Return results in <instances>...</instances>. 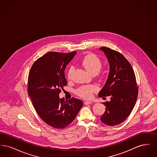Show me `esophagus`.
<instances>
[{
    "instance_id": "obj_1",
    "label": "esophagus",
    "mask_w": 157,
    "mask_h": 157,
    "mask_svg": "<svg viewBox=\"0 0 157 157\" xmlns=\"http://www.w3.org/2000/svg\"><path fill=\"white\" fill-rule=\"evenodd\" d=\"M92 102H91V101H85V102H84V104L85 105H89L91 104Z\"/></svg>"
}]
</instances>
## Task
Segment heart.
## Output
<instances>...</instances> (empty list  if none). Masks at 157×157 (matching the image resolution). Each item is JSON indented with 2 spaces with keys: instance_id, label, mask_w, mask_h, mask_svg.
Masks as SVG:
<instances>
[{
  "instance_id": "b5f03b06",
  "label": "heart",
  "mask_w": 157,
  "mask_h": 157,
  "mask_svg": "<svg viewBox=\"0 0 157 157\" xmlns=\"http://www.w3.org/2000/svg\"><path fill=\"white\" fill-rule=\"evenodd\" d=\"M82 65L85 69L90 74L96 75L99 72L102 67L101 60L94 54H88L86 55L82 60ZM74 67H70L67 72V77L71 78L73 72ZM98 90V87L95 85H85L82 86L76 90L77 94L81 97L88 99L92 97V94Z\"/></svg>"
}]
</instances>
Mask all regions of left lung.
<instances>
[{
    "mask_svg": "<svg viewBox=\"0 0 157 157\" xmlns=\"http://www.w3.org/2000/svg\"><path fill=\"white\" fill-rule=\"evenodd\" d=\"M102 51L109 64V72L98 96H110L101 120L105 124L114 126L121 124L132 112L136 101L138 89L134 70L128 60L120 52L106 47Z\"/></svg>",
    "mask_w": 157,
    "mask_h": 157,
    "instance_id": "left-lung-1",
    "label": "left lung"
}]
</instances>
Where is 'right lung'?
<instances>
[{"mask_svg": "<svg viewBox=\"0 0 157 157\" xmlns=\"http://www.w3.org/2000/svg\"><path fill=\"white\" fill-rule=\"evenodd\" d=\"M76 52H51L37 59L28 76V94L39 116L49 125L62 129L69 125L83 106L82 101L72 98L60 99L67 85L65 70Z\"/></svg>", "mask_w": 157, "mask_h": 157, "instance_id": "1", "label": "right lung"}]
</instances>
